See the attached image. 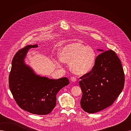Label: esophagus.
<instances>
[{
  "label": "esophagus",
  "instance_id": "34e87169",
  "mask_svg": "<svg viewBox=\"0 0 131 131\" xmlns=\"http://www.w3.org/2000/svg\"><path fill=\"white\" fill-rule=\"evenodd\" d=\"M71 81H72V82H75L77 81V79H76V78L75 77H71Z\"/></svg>",
  "mask_w": 131,
  "mask_h": 131
}]
</instances>
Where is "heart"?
<instances>
[{
	"label": "heart",
	"instance_id": "obj_1",
	"mask_svg": "<svg viewBox=\"0 0 131 131\" xmlns=\"http://www.w3.org/2000/svg\"><path fill=\"white\" fill-rule=\"evenodd\" d=\"M59 58L61 61L69 63L71 70L74 73L84 74L92 68L95 53L90 47L73 42L61 48L59 52ZM56 64L59 65L58 63Z\"/></svg>",
	"mask_w": 131,
	"mask_h": 131
}]
</instances>
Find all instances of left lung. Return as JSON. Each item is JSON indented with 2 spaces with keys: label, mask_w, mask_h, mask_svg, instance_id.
Instances as JSON below:
<instances>
[{
  "label": "left lung",
  "mask_w": 131,
  "mask_h": 131,
  "mask_svg": "<svg viewBox=\"0 0 131 131\" xmlns=\"http://www.w3.org/2000/svg\"><path fill=\"white\" fill-rule=\"evenodd\" d=\"M102 52L97 57L92 70L80 78L83 95L81 106L88 113H95L111 106L122 92L125 75L115 51Z\"/></svg>",
  "instance_id": "left-lung-1"
}]
</instances>
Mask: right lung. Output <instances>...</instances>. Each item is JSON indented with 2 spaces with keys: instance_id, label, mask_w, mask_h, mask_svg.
Segmentation results:
<instances>
[{
  "instance_id": "obj_1",
  "label": "right lung",
  "mask_w": 131,
  "mask_h": 131,
  "mask_svg": "<svg viewBox=\"0 0 131 131\" xmlns=\"http://www.w3.org/2000/svg\"><path fill=\"white\" fill-rule=\"evenodd\" d=\"M38 45H28L18 50L12 60L9 86L19 107L33 114L47 115L56 105V94L70 82L67 78L57 80L41 77L26 65L29 50Z\"/></svg>"
}]
</instances>
